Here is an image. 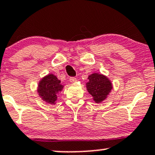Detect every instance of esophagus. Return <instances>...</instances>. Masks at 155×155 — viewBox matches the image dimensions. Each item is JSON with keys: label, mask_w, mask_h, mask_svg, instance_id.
Instances as JSON below:
<instances>
[{"label": "esophagus", "mask_w": 155, "mask_h": 155, "mask_svg": "<svg viewBox=\"0 0 155 155\" xmlns=\"http://www.w3.org/2000/svg\"><path fill=\"white\" fill-rule=\"evenodd\" d=\"M69 80H70V82H76V81H77L75 77H70Z\"/></svg>", "instance_id": "esophagus-1"}]
</instances>
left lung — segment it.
Listing matches in <instances>:
<instances>
[{"label": "left lung", "instance_id": "8db88e82", "mask_svg": "<svg viewBox=\"0 0 155 155\" xmlns=\"http://www.w3.org/2000/svg\"><path fill=\"white\" fill-rule=\"evenodd\" d=\"M87 89L97 103L101 102L107 97L112 89V84L107 78L102 74L93 73L88 76Z\"/></svg>", "mask_w": 155, "mask_h": 155}]
</instances>
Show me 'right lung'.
Listing matches in <instances>:
<instances>
[{"instance_id": "obj_1", "label": "right lung", "mask_w": 155, "mask_h": 155, "mask_svg": "<svg viewBox=\"0 0 155 155\" xmlns=\"http://www.w3.org/2000/svg\"><path fill=\"white\" fill-rule=\"evenodd\" d=\"M61 81L53 74H49L41 80L38 84V92L42 99L50 104H54L57 94L62 90Z\"/></svg>"}]
</instances>
